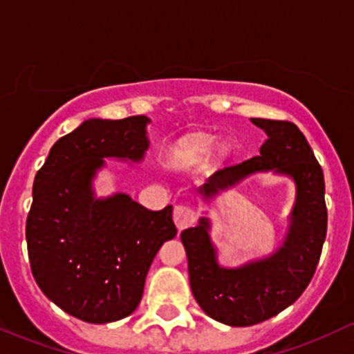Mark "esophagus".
<instances>
[{
    "label": "esophagus",
    "mask_w": 354,
    "mask_h": 354,
    "mask_svg": "<svg viewBox=\"0 0 354 354\" xmlns=\"http://www.w3.org/2000/svg\"><path fill=\"white\" fill-rule=\"evenodd\" d=\"M196 220V213L191 206H185V204H178L174 209V223L177 225L178 230H184V228L191 227Z\"/></svg>",
    "instance_id": "esophagus-1"
}]
</instances>
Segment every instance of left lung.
<instances>
[{"label":"left lung","mask_w":354,"mask_h":354,"mask_svg":"<svg viewBox=\"0 0 354 354\" xmlns=\"http://www.w3.org/2000/svg\"><path fill=\"white\" fill-rule=\"evenodd\" d=\"M250 121L268 136L259 155L214 172L198 194L209 203L257 172L290 177L297 194L283 243L269 256L227 268L218 261L209 218L180 233L196 301L211 319L232 327L254 326L295 304L315 272L327 233L324 174L307 138L293 122Z\"/></svg>","instance_id":"left-lung-1"}]
</instances>
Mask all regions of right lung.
<instances>
[{"label": "right lung", "instance_id": "right-lung-1", "mask_svg": "<svg viewBox=\"0 0 354 354\" xmlns=\"http://www.w3.org/2000/svg\"><path fill=\"white\" fill-rule=\"evenodd\" d=\"M147 115L88 119L50 148L34 180L27 218L32 274L69 315L107 324L131 315L163 242L177 235L172 206L150 211L124 192L97 198L104 158L140 163Z\"/></svg>", "mask_w": 354, "mask_h": 354}]
</instances>
